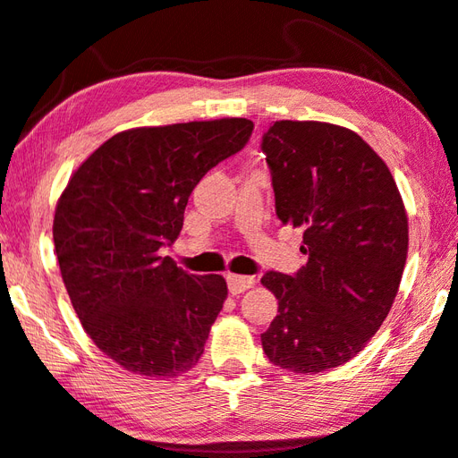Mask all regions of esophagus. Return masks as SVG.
<instances>
[{"instance_id":"obj_1","label":"esophagus","mask_w":458,"mask_h":458,"mask_svg":"<svg viewBox=\"0 0 458 458\" xmlns=\"http://www.w3.org/2000/svg\"><path fill=\"white\" fill-rule=\"evenodd\" d=\"M226 282L232 294H242L244 290L254 286L252 276H238V274H226Z\"/></svg>"}]
</instances>
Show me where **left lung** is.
I'll use <instances>...</instances> for the list:
<instances>
[{"instance_id": "1", "label": "left lung", "mask_w": 458, "mask_h": 458, "mask_svg": "<svg viewBox=\"0 0 458 458\" xmlns=\"http://www.w3.org/2000/svg\"><path fill=\"white\" fill-rule=\"evenodd\" d=\"M262 152L282 226L304 230L309 262L268 270L278 314L260 335L268 360L316 374L359 354L385 322L409 252V220L394 178L354 131L324 122H274Z\"/></svg>"}]
</instances>
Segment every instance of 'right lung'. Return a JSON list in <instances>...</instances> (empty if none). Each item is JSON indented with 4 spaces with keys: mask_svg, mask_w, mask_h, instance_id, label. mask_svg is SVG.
I'll list each match as a JSON object with an SVG mask.
<instances>
[{
    "mask_svg": "<svg viewBox=\"0 0 458 458\" xmlns=\"http://www.w3.org/2000/svg\"><path fill=\"white\" fill-rule=\"evenodd\" d=\"M252 130L224 118L120 131L65 186L54 218L64 284L89 338L126 370L165 378L200 360L226 280L188 274L160 248L176 242L204 174Z\"/></svg>",
    "mask_w": 458,
    "mask_h": 458,
    "instance_id": "obj_1",
    "label": "right lung"
}]
</instances>
